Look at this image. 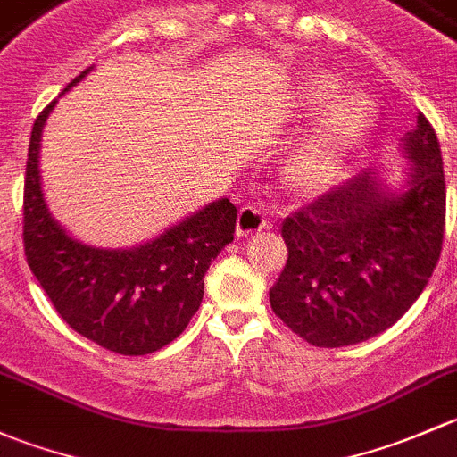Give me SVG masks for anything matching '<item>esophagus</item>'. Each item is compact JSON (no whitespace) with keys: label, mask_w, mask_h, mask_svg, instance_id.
Listing matches in <instances>:
<instances>
[{"label":"esophagus","mask_w":457,"mask_h":457,"mask_svg":"<svg viewBox=\"0 0 457 457\" xmlns=\"http://www.w3.org/2000/svg\"><path fill=\"white\" fill-rule=\"evenodd\" d=\"M268 227V218L262 209L246 204L239 209L237 215V237H251Z\"/></svg>","instance_id":"esophagus-1"}]
</instances>
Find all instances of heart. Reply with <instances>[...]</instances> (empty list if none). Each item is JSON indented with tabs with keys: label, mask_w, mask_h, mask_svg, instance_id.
<instances>
[{
	"label": "heart",
	"mask_w": 457,
	"mask_h": 457,
	"mask_svg": "<svg viewBox=\"0 0 457 457\" xmlns=\"http://www.w3.org/2000/svg\"><path fill=\"white\" fill-rule=\"evenodd\" d=\"M341 79L319 70L303 79L299 107L303 116L327 105L314 119L312 129L299 140L286 160V185L299 195H317L341 176L352 154L374 134L380 120L378 103L363 89H341Z\"/></svg>",
	"instance_id": "obj_1"
}]
</instances>
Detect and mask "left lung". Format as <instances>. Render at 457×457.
I'll use <instances>...</instances> for the list:
<instances>
[{
	"label": "left lung",
	"mask_w": 457,
	"mask_h": 457,
	"mask_svg": "<svg viewBox=\"0 0 457 457\" xmlns=\"http://www.w3.org/2000/svg\"><path fill=\"white\" fill-rule=\"evenodd\" d=\"M403 152L411 162L403 189L371 169L281 224L288 262L270 288L272 312L312 345H354L392 328L438 263L446 187L425 114Z\"/></svg>",
	"instance_id": "obj_1"
}]
</instances>
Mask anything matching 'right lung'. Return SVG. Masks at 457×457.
<instances>
[{
    "instance_id": "1",
    "label": "right lung",
    "mask_w": 457,
    "mask_h": 457,
    "mask_svg": "<svg viewBox=\"0 0 457 457\" xmlns=\"http://www.w3.org/2000/svg\"><path fill=\"white\" fill-rule=\"evenodd\" d=\"M86 72L68 87L77 86ZM50 103L32 125L23 185V248L32 275L65 323L105 350L143 356L180 337L200 308L211 262L233 242L228 197L134 248H94L70 237L41 191L39 147Z\"/></svg>"
}]
</instances>
